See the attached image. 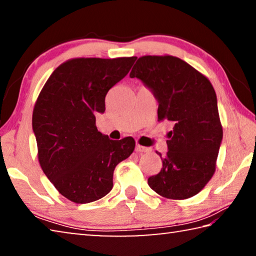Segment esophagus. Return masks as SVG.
I'll list each match as a JSON object with an SVG mask.
<instances>
[{"label": "esophagus", "mask_w": 256, "mask_h": 256, "mask_svg": "<svg viewBox=\"0 0 256 256\" xmlns=\"http://www.w3.org/2000/svg\"><path fill=\"white\" fill-rule=\"evenodd\" d=\"M150 149L146 148V146H142L140 144H136V152H148Z\"/></svg>", "instance_id": "obj_1"}]
</instances>
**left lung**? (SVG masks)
Instances as JSON below:
<instances>
[{
	"label": "left lung",
	"mask_w": 256,
	"mask_h": 256,
	"mask_svg": "<svg viewBox=\"0 0 256 256\" xmlns=\"http://www.w3.org/2000/svg\"><path fill=\"white\" fill-rule=\"evenodd\" d=\"M138 78L158 102V118L170 120L168 151L162 168L148 178L159 196L172 200L194 196L216 170L222 141L216 96L206 78L174 56H142L133 66Z\"/></svg>",
	"instance_id": "1"
}]
</instances>
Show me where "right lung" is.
<instances>
[{
  "mask_svg": "<svg viewBox=\"0 0 256 256\" xmlns=\"http://www.w3.org/2000/svg\"><path fill=\"white\" fill-rule=\"evenodd\" d=\"M136 58H73L52 73L32 112V131L44 174L76 203L110 192L115 167L133 152L131 136L110 140L96 128L105 98L131 70Z\"/></svg>",
  "mask_w": 256,
  "mask_h": 256,
  "instance_id": "1",
  "label": "right lung"
}]
</instances>
